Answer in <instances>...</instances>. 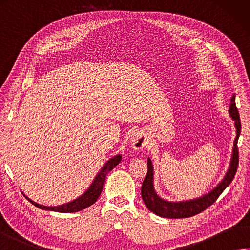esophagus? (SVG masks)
Instances as JSON below:
<instances>
[{"mask_svg":"<svg viewBox=\"0 0 250 250\" xmlns=\"http://www.w3.org/2000/svg\"><path fill=\"white\" fill-rule=\"evenodd\" d=\"M130 143H131V147H133L135 150H141L147 147L148 139L146 137L144 131L136 130L134 131L133 135H131Z\"/></svg>","mask_w":250,"mask_h":250,"instance_id":"34e87169","label":"esophagus"}]
</instances>
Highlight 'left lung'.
<instances>
[{"mask_svg":"<svg viewBox=\"0 0 250 250\" xmlns=\"http://www.w3.org/2000/svg\"><path fill=\"white\" fill-rule=\"evenodd\" d=\"M229 115L234 121L235 127H236V138L234 141V147L232 152V159H230V164L227 175L224 176L223 181L221 182L214 189L211 190L204 197H199L197 199L188 200V201H178V202H171L162 199L161 197L157 195L153 186V167L151 160L148 159V172L146 175L145 180L141 186V197L145 205L147 208L162 218L168 219H182V218H189L198 214L202 211L206 210L208 207L214 204L215 200L219 198V196L222 194L223 190L227 188L236 174L237 167H238V148L237 141L238 137L241 135V119H239V113L235 105V96L230 99L229 105Z\"/></svg>","mask_w":250,"mask_h":250,"instance_id":"1","label":"left lung"}]
</instances>
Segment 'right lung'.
Listing matches in <instances>:
<instances>
[{
    "mask_svg": "<svg viewBox=\"0 0 250 250\" xmlns=\"http://www.w3.org/2000/svg\"><path fill=\"white\" fill-rule=\"evenodd\" d=\"M121 160H122L121 154H116L115 157L110 159L109 161H107L104 166H103V167L100 169V172L97 174V176L95 177V181L92 182V184L89 186L88 189L84 191L81 197H78L77 199L68 202V204H64V205L58 206V207H46V206H42V205L37 204V202L30 200L29 198H27V197L26 198L29 200L32 205L36 206L37 208L42 209V210L55 211V212L72 213V212H77V211L86 209L97 201L99 196L101 195L102 188H103V185H104L105 177L107 175V173L112 171V169L121 162Z\"/></svg>",
    "mask_w": 250,
    "mask_h": 250,
    "instance_id": "right-lung-1",
    "label": "right lung"
}]
</instances>
